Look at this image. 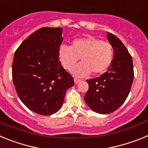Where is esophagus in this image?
Here are the masks:
<instances>
[{"instance_id":"1","label":"esophagus","mask_w":148,"mask_h":148,"mask_svg":"<svg viewBox=\"0 0 148 148\" xmlns=\"http://www.w3.org/2000/svg\"><path fill=\"white\" fill-rule=\"evenodd\" d=\"M81 79H79V78H75V79H74V82H75V84H78L79 82H81Z\"/></svg>"}]
</instances>
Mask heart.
<instances>
[{"label":"heart","instance_id":"obj_1","mask_svg":"<svg viewBox=\"0 0 148 148\" xmlns=\"http://www.w3.org/2000/svg\"><path fill=\"white\" fill-rule=\"evenodd\" d=\"M58 56L62 66L71 70L81 58L82 63L73 70L76 76L85 77L102 74L110 66L113 59V48L110 43L95 37L82 38L72 42L71 47L61 45Z\"/></svg>","mask_w":148,"mask_h":148}]
</instances>
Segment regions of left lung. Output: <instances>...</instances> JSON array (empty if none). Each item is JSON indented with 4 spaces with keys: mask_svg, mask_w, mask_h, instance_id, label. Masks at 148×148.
Segmentation results:
<instances>
[{
    "mask_svg": "<svg viewBox=\"0 0 148 148\" xmlns=\"http://www.w3.org/2000/svg\"><path fill=\"white\" fill-rule=\"evenodd\" d=\"M114 50L108 71L99 77L87 80L89 89L84 101L93 111L108 114L116 111L127 98L133 82V60L125 46L113 34L107 32Z\"/></svg>",
    "mask_w": 148,
    "mask_h": 148,
    "instance_id": "obj_1",
    "label": "left lung"
}]
</instances>
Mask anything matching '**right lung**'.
<instances>
[{
	"label": "right lung",
	"mask_w": 148,
	"mask_h": 148,
	"mask_svg": "<svg viewBox=\"0 0 148 148\" xmlns=\"http://www.w3.org/2000/svg\"><path fill=\"white\" fill-rule=\"evenodd\" d=\"M61 27H43L21 43L12 61V80L18 97L30 110L44 116L58 111L67 89L74 85L61 66Z\"/></svg>",
	"instance_id": "1"
}]
</instances>
